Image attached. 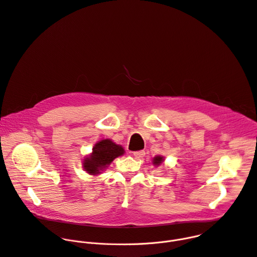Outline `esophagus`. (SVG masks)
<instances>
[{
	"mask_svg": "<svg viewBox=\"0 0 257 257\" xmlns=\"http://www.w3.org/2000/svg\"><path fill=\"white\" fill-rule=\"evenodd\" d=\"M132 154H133V156H134V157H135L136 159H142V158L144 157V155H145L144 151H138V152H133Z\"/></svg>",
	"mask_w": 257,
	"mask_h": 257,
	"instance_id": "obj_1",
	"label": "esophagus"
}]
</instances>
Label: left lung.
Here are the masks:
<instances>
[{"mask_svg":"<svg viewBox=\"0 0 257 257\" xmlns=\"http://www.w3.org/2000/svg\"><path fill=\"white\" fill-rule=\"evenodd\" d=\"M162 162H163V158L162 157H157L154 160V164H156V165H160Z\"/></svg>","mask_w":257,"mask_h":257,"instance_id":"left-lung-1","label":"left lung"}]
</instances>
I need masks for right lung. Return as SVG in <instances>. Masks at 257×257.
I'll return each instance as SVG.
<instances>
[{"label":"right lung","instance_id":"1","mask_svg":"<svg viewBox=\"0 0 257 257\" xmlns=\"http://www.w3.org/2000/svg\"><path fill=\"white\" fill-rule=\"evenodd\" d=\"M123 154L124 150L121 145L109 139H103L94 145L91 156L84 160L83 167L88 174L95 175Z\"/></svg>","mask_w":257,"mask_h":257}]
</instances>
